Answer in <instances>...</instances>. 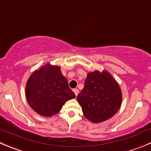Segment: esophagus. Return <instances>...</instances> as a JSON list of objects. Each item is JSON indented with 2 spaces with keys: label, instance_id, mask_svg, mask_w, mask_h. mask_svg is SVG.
Listing matches in <instances>:
<instances>
[{
  "label": "esophagus",
  "instance_id": "esophagus-1",
  "mask_svg": "<svg viewBox=\"0 0 151 151\" xmlns=\"http://www.w3.org/2000/svg\"><path fill=\"white\" fill-rule=\"evenodd\" d=\"M73 92L74 93L75 96H77L78 95V93H79V90L77 89V88H74V89H73Z\"/></svg>",
  "mask_w": 151,
  "mask_h": 151
}]
</instances>
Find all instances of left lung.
<instances>
[{
  "instance_id": "8db88e82",
  "label": "left lung",
  "mask_w": 151,
  "mask_h": 151,
  "mask_svg": "<svg viewBox=\"0 0 151 151\" xmlns=\"http://www.w3.org/2000/svg\"><path fill=\"white\" fill-rule=\"evenodd\" d=\"M121 100L119 85L106 71L88 73L84 88L77 96L85 117L93 123L112 118L121 107Z\"/></svg>"
}]
</instances>
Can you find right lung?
Wrapping results in <instances>:
<instances>
[{
  "label": "right lung",
  "instance_id": "obj_1",
  "mask_svg": "<svg viewBox=\"0 0 151 151\" xmlns=\"http://www.w3.org/2000/svg\"><path fill=\"white\" fill-rule=\"evenodd\" d=\"M27 101L33 110L43 116H52L68 100L75 98L59 66L47 64L35 71L25 88Z\"/></svg>",
  "mask_w": 151,
  "mask_h": 151
}]
</instances>
